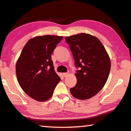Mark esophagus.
Masks as SVG:
<instances>
[{"mask_svg": "<svg viewBox=\"0 0 131 131\" xmlns=\"http://www.w3.org/2000/svg\"><path fill=\"white\" fill-rule=\"evenodd\" d=\"M68 74H69V73H63V76L64 78H66V77L68 76Z\"/></svg>", "mask_w": 131, "mask_h": 131, "instance_id": "34e87169", "label": "esophagus"}]
</instances>
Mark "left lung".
<instances>
[{
	"label": "left lung",
	"mask_w": 131,
	"mask_h": 131,
	"mask_svg": "<svg viewBox=\"0 0 131 131\" xmlns=\"http://www.w3.org/2000/svg\"><path fill=\"white\" fill-rule=\"evenodd\" d=\"M75 62L80 68L75 73L76 86L70 89L72 95L88 100L96 95L104 86L111 69V61L102 43L92 35L80 33L65 37Z\"/></svg>",
	"instance_id": "8db88e82"
}]
</instances>
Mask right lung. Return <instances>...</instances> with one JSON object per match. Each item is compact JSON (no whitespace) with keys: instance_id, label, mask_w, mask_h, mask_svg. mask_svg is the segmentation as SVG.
I'll return each mask as SVG.
<instances>
[{"instance_id":"add662e5","label":"right lung","mask_w":131,"mask_h":131,"mask_svg":"<svg viewBox=\"0 0 131 131\" xmlns=\"http://www.w3.org/2000/svg\"><path fill=\"white\" fill-rule=\"evenodd\" d=\"M63 37L37 36L25 45L16 65L18 83L27 94L35 100L51 98L61 78L56 73L51 54Z\"/></svg>"}]
</instances>
